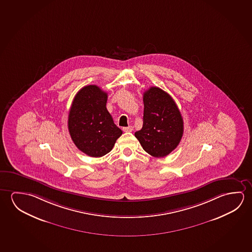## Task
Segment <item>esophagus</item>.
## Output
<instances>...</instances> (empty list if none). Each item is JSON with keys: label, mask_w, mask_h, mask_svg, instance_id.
Listing matches in <instances>:
<instances>
[{"label": "esophagus", "mask_w": 252, "mask_h": 252, "mask_svg": "<svg viewBox=\"0 0 252 252\" xmlns=\"http://www.w3.org/2000/svg\"><path fill=\"white\" fill-rule=\"evenodd\" d=\"M123 130L124 132H131L133 130V127L132 126H128V127H124L123 128Z\"/></svg>", "instance_id": "esophagus-1"}]
</instances>
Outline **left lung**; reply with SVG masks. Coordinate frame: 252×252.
I'll return each mask as SVG.
<instances>
[{
    "label": "left lung",
    "mask_w": 252,
    "mask_h": 252,
    "mask_svg": "<svg viewBox=\"0 0 252 252\" xmlns=\"http://www.w3.org/2000/svg\"><path fill=\"white\" fill-rule=\"evenodd\" d=\"M144 124L135 136L145 152L155 158L167 156L180 144L184 123L172 96L152 87L144 93Z\"/></svg>",
    "instance_id": "obj_1"
}]
</instances>
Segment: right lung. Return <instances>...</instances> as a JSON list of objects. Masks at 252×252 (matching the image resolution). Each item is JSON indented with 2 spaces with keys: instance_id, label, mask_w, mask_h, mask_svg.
<instances>
[{
  "instance_id": "add662e5",
  "label": "right lung",
  "mask_w": 252,
  "mask_h": 252,
  "mask_svg": "<svg viewBox=\"0 0 252 252\" xmlns=\"http://www.w3.org/2000/svg\"><path fill=\"white\" fill-rule=\"evenodd\" d=\"M107 100V93L88 85L77 93L69 111L68 129L73 143L93 158L110 152L123 134L106 108Z\"/></svg>"
}]
</instances>
